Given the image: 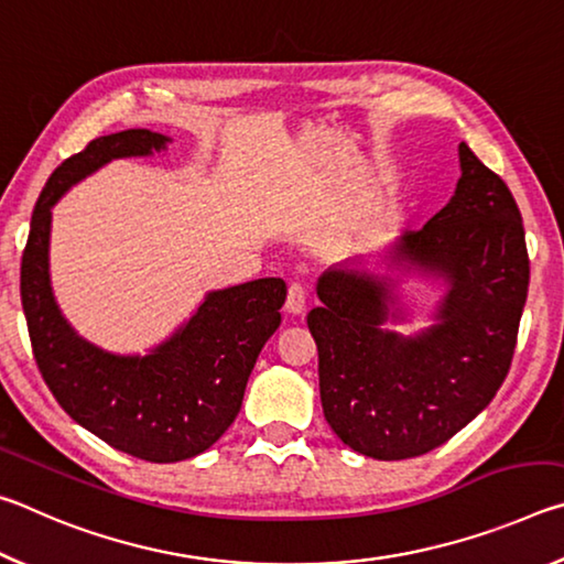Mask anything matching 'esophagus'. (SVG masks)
Here are the masks:
<instances>
[{
	"label": "esophagus",
	"instance_id": "34e87169",
	"mask_svg": "<svg viewBox=\"0 0 564 564\" xmlns=\"http://www.w3.org/2000/svg\"><path fill=\"white\" fill-rule=\"evenodd\" d=\"M285 311L293 313V316H301L305 311V285L293 281L289 285V295H285Z\"/></svg>",
	"mask_w": 564,
	"mask_h": 564
}]
</instances>
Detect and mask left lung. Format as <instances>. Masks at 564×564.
Instances as JSON below:
<instances>
[{
	"label": "left lung",
	"mask_w": 564,
	"mask_h": 564,
	"mask_svg": "<svg viewBox=\"0 0 564 564\" xmlns=\"http://www.w3.org/2000/svg\"><path fill=\"white\" fill-rule=\"evenodd\" d=\"M451 204L395 246V261L445 275L435 328L383 330L390 289L358 269L321 275L308 313L323 415L343 443L376 460L435 451L490 405L510 373L530 256L505 181L460 144Z\"/></svg>",
	"instance_id": "obj_1"
}]
</instances>
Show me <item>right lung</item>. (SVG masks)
<instances>
[{
  "label": "right lung",
  "instance_id": "1",
  "mask_svg": "<svg viewBox=\"0 0 564 564\" xmlns=\"http://www.w3.org/2000/svg\"><path fill=\"white\" fill-rule=\"evenodd\" d=\"M166 141L149 129H129L94 139L64 159L34 206L19 275L36 368L56 403L104 443L149 463L186 460L228 431L256 358L281 326L285 301L281 279L216 291L147 358H119L94 348L62 318L46 269L52 206L107 161L147 156Z\"/></svg>",
  "mask_w": 564,
  "mask_h": 564
}]
</instances>
